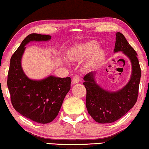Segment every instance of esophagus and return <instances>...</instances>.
<instances>
[{
	"label": "esophagus",
	"instance_id": "obj_1",
	"mask_svg": "<svg viewBox=\"0 0 149 149\" xmlns=\"http://www.w3.org/2000/svg\"><path fill=\"white\" fill-rule=\"evenodd\" d=\"M80 81V77L77 75H76V76H74V77H73L72 80V82L73 84H78L79 82Z\"/></svg>",
	"mask_w": 149,
	"mask_h": 149
}]
</instances>
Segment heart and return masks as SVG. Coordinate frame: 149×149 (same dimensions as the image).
Masks as SVG:
<instances>
[{
    "mask_svg": "<svg viewBox=\"0 0 149 149\" xmlns=\"http://www.w3.org/2000/svg\"><path fill=\"white\" fill-rule=\"evenodd\" d=\"M97 47L98 43L94 40L79 44L69 50L68 56L72 61H79L88 56L84 63V67L86 69H91L100 62L104 55V50Z\"/></svg>",
    "mask_w": 149,
    "mask_h": 149,
    "instance_id": "b5f03b06",
    "label": "heart"
}]
</instances>
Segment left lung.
<instances>
[{
	"mask_svg": "<svg viewBox=\"0 0 149 149\" xmlns=\"http://www.w3.org/2000/svg\"><path fill=\"white\" fill-rule=\"evenodd\" d=\"M114 53L122 52L130 59L132 73L125 86L116 91H109L96 83L95 72H91L84 77L86 89V106L89 114L100 123H110L123 116L137 102L141 68L137 54L122 33H116Z\"/></svg>",
	"mask_w": 149,
	"mask_h": 149,
	"instance_id": "left-lung-1",
	"label": "left lung"
}]
</instances>
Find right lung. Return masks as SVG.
Segmentation results:
<instances>
[{"instance_id": "1", "label": "right lung", "mask_w": 149, "mask_h": 149, "mask_svg": "<svg viewBox=\"0 0 149 149\" xmlns=\"http://www.w3.org/2000/svg\"><path fill=\"white\" fill-rule=\"evenodd\" d=\"M52 37L32 33L22 41L12 56L8 77V87L12 106L17 112L39 123L52 122L60 111L63 100L70 89L71 79L50 76L40 80L31 79L22 67L25 46L30 42L49 41Z\"/></svg>"}]
</instances>
